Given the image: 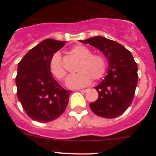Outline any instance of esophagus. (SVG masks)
Returning <instances> with one entry per match:
<instances>
[{
	"mask_svg": "<svg viewBox=\"0 0 156 156\" xmlns=\"http://www.w3.org/2000/svg\"><path fill=\"white\" fill-rule=\"evenodd\" d=\"M80 91H81V92H87V89H82V90H80Z\"/></svg>",
	"mask_w": 156,
	"mask_h": 156,
	"instance_id": "obj_1",
	"label": "esophagus"
}]
</instances>
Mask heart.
I'll list each match as a JSON object with an SVG mask.
<instances>
[{
  "label": "heart",
  "mask_w": 156,
  "mask_h": 156,
  "mask_svg": "<svg viewBox=\"0 0 156 156\" xmlns=\"http://www.w3.org/2000/svg\"><path fill=\"white\" fill-rule=\"evenodd\" d=\"M71 53L80 58L77 65V73L70 76L67 80V86L70 88H80L89 84L91 79L98 80L105 74L107 62L101 55L92 54L91 51L83 45H76L72 48ZM50 70L58 80H65L66 70L63 66L60 54H54L50 60Z\"/></svg>",
  "instance_id": "1"
}]
</instances>
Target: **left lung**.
<instances>
[{"mask_svg":"<svg viewBox=\"0 0 156 156\" xmlns=\"http://www.w3.org/2000/svg\"><path fill=\"white\" fill-rule=\"evenodd\" d=\"M80 42L99 49L108 61V74L94 87L98 98L90 103V109L107 119L122 115L133 101L138 81L137 65L132 54L119 43L101 36Z\"/></svg>","mask_w":156,"mask_h":156,"instance_id":"obj_1","label":"left lung"}]
</instances>
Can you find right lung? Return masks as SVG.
Listing matches in <instances>:
<instances>
[{"label": "right lung", "instance_id": "obj_1", "mask_svg": "<svg viewBox=\"0 0 156 156\" xmlns=\"http://www.w3.org/2000/svg\"><path fill=\"white\" fill-rule=\"evenodd\" d=\"M64 45V41L44 40L29 51L18 65V98L28 116L37 122L57 119L69 103L72 91L58 83L49 66L54 54Z\"/></svg>", "mask_w": 156, "mask_h": 156}]
</instances>
